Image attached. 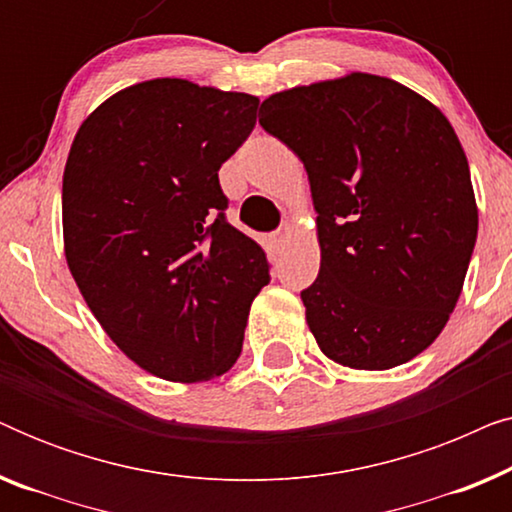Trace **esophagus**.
I'll return each instance as SVG.
<instances>
[{
	"instance_id": "obj_1",
	"label": "esophagus",
	"mask_w": 512,
	"mask_h": 512,
	"mask_svg": "<svg viewBox=\"0 0 512 512\" xmlns=\"http://www.w3.org/2000/svg\"><path fill=\"white\" fill-rule=\"evenodd\" d=\"M289 240H291V226H282L277 230V233H272V244H275V247L279 249V247H286V244H289Z\"/></svg>"
}]
</instances>
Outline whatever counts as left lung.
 <instances>
[{"label": "left lung", "mask_w": 512, "mask_h": 512, "mask_svg": "<svg viewBox=\"0 0 512 512\" xmlns=\"http://www.w3.org/2000/svg\"><path fill=\"white\" fill-rule=\"evenodd\" d=\"M258 123L310 179L321 265L300 298L321 352L356 370L415 359L450 319L478 237L450 121L415 90L352 72L270 95Z\"/></svg>", "instance_id": "left-lung-1"}]
</instances>
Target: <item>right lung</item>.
Wrapping results in <instances>:
<instances>
[{"label": "right lung", "mask_w": 512, "mask_h": 512, "mask_svg": "<svg viewBox=\"0 0 512 512\" xmlns=\"http://www.w3.org/2000/svg\"><path fill=\"white\" fill-rule=\"evenodd\" d=\"M258 97L186 79L137 83L76 132L62 177L72 277L121 352L172 382L212 380L242 352L265 251L226 221L219 170Z\"/></svg>", "instance_id": "1"}]
</instances>
